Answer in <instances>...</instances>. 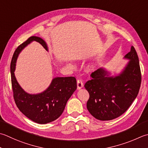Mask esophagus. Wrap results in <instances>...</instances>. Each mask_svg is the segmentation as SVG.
<instances>
[{
    "label": "esophagus",
    "instance_id": "obj_1",
    "mask_svg": "<svg viewBox=\"0 0 148 148\" xmlns=\"http://www.w3.org/2000/svg\"><path fill=\"white\" fill-rule=\"evenodd\" d=\"M83 83L82 82V81L81 79H77V89L79 90L82 88H83Z\"/></svg>",
    "mask_w": 148,
    "mask_h": 148
}]
</instances>
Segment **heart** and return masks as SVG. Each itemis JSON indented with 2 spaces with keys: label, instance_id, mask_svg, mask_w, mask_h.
I'll use <instances>...</instances> for the list:
<instances>
[{
  "label": "heart",
  "instance_id": "1",
  "mask_svg": "<svg viewBox=\"0 0 148 148\" xmlns=\"http://www.w3.org/2000/svg\"><path fill=\"white\" fill-rule=\"evenodd\" d=\"M95 66H96V65L94 63H90L87 66V69L88 71H93L95 69Z\"/></svg>",
  "mask_w": 148,
  "mask_h": 148
}]
</instances>
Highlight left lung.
<instances>
[{
    "mask_svg": "<svg viewBox=\"0 0 148 148\" xmlns=\"http://www.w3.org/2000/svg\"><path fill=\"white\" fill-rule=\"evenodd\" d=\"M124 58L129 61L118 75L111 76L106 69L99 68L91 74L92 79L85 83L90 95L86 108L98 120L110 121L119 117L138 94L141 73L139 60L133 46Z\"/></svg>",
    "mask_w": 148,
    "mask_h": 148,
    "instance_id": "left-lung-1",
    "label": "left lung"
}]
</instances>
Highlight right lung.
<instances>
[{
    "mask_svg": "<svg viewBox=\"0 0 148 148\" xmlns=\"http://www.w3.org/2000/svg\"><path fill=\"white\" fill-rule=\"evenodd\" d=\"M35 41L46 51L48 46L42 38L31 36L19 45L11 60L10 71L13 97L19 110L31 121L38 124H47L57 119L64 110L66 102L77 88L74 77H56L48 88L41 93L29 94L23 89L14 76L16 63L19 54L26 46Z\"/></svg>",
    "mask_w": 148,
    "mask_h": 148,
    "instance_id": "obj_1",
    "label": "right lung"
}]
</instances>
